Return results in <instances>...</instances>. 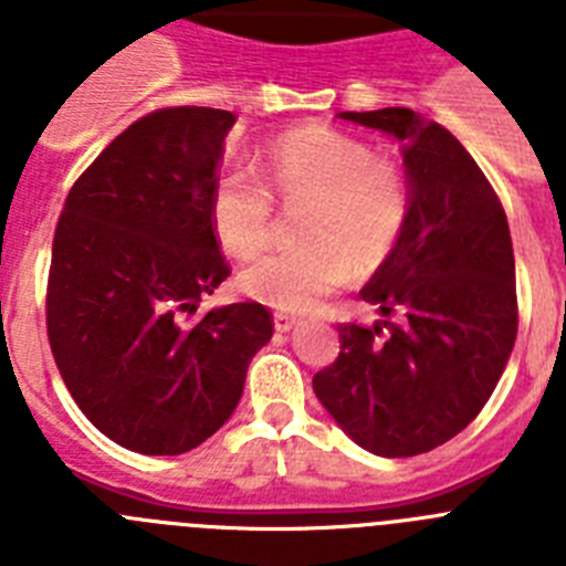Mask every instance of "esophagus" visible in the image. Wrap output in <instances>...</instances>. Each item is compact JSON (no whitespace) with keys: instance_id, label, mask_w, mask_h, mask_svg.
Segmentation results:
<instances>
[{"instance_id":"obj_1","label":"esophagus","mask_w":566,"mask_h":566,"mask_svg":"<svg viewBox=\"0 0 566 566\" xmlns=\"http://www.w3.org/2000/svg\"><path fill=\"white\" fill-rule=\"evenodd\" d=\"M294 323H297V319H294L292 314H283V312H277V314H274V332H277V334H286V332H292V328H294Z\"/></svg>"}]
</instances>
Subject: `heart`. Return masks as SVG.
Returning <instances> with one entry per match:
<instances>
[{
	"instance_id": "obj_1",
	"label": "heart",
	"mask_w": 566,
	"mask_h": 566,
	"mask_svg": "<svg viewBox=\"0 0 566 566\" xmlns=\"http://www.w3.org/2000/svg\"><path fill=\"white\" fill-rule=\"evenodd\" d=\"M266 188L247 169H229L212 187L209 218L227 252L252 260L274 234V196L308 203L306 247L274 252L240 274V289L277 312H308L359 274L391 258L411 212V189L394 158L332 127L280 135L263 158Z\"/></svg>"
}]
</instances>
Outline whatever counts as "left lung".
Here are the masks:
<instances>
[{
    "label": "left lung",
    "mask_w": 566,
    "mask_h": 566,
    "mask_svg": "<svg viewBox=\"0 0 566 566\" xmlns=\"http://www.w3.org/2000/svg\"><path fill=\"white\" fill-rule=\"evenodd\" d=\"M402 142L411 212L359 297L385 319L343 323L314 394L359 448L399 459L464 431L518 332L516 260L499 195L442 124L408 107L339 113Z\"/></svg>",
    "instance_id": "left-lung-1"
}]
</instances>
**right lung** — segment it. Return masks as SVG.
Wrapping results in <instances>:
<instances>
[{
    "label": "right lung",
    "mask_w": 566,
    "mask_h": 566,
    "mask_svg": "<svg viewBox=\"0 0 566 566\" xmlns=\"http://www.w3.org/2000/svg\"><path fill=\"white\" fill-rule=\"evenodd\" d=\"M232 124L212 107L144 115L78 175L56 223L50 352L84 417L127 451L178 457L207 442L272 339L260 303L192 319L229 277L209 198Z\"/></svg>",
    "instance_id": "obj_1"
}]
</instances>
